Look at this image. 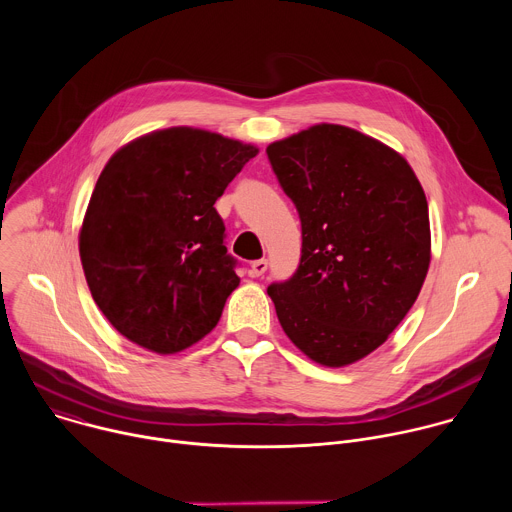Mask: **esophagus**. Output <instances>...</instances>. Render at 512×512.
<instances>
[{"label": "esophagus", "instance_id": "esophagus-1", "mask_svg": "<svg viewBox=\"0 0 512 512\" xmlns=\"http://www.w3.org/2000/svg\"><path fill=\"white\" fill-rule=\"evenodd\" d=\"M265 271H267V259H257L251 263V269H249L251 277H261Z\"/></svg>", "mask_w": 512, "mask_h": 512}]
</instances>
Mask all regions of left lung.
<instances>
[{
  "label": "left lung",
  "mask_w": 512,
  "mask_h": 512,
  "mask_svg": "<svg viewBox=\"0 0 512 512\" xmlns=\"http://www.w3.org/2000/svg\"><path fill=\"white\" fill-rule=\"evenodd\" d=\"M267 156L302 221L300 267L267 294L310 360L348 367L419 296L431 261L425 192L399 152L346 125H312L269 143Z\"/></svg>",
  "instance_id": "8db88e82"
}]
</instances>
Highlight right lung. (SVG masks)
<instances>
[{
	"instance_id": "right-lung-1",
	"label": "right lung",
	"mask_w": 512,
	"mask_h": 512,
	"mask_svg": "<svg viewBox=\"0 0 512 512\" xmlns=\"http://www.w3.org/2000/svg\"><path fill=\"white\" fill-rule=\"evenodd\" d=\"M259 154L198 127L135 137L105 164L79 231L91 296L133 344L176 354L200 342L239 287L214 202Z\"/></svg>"
}]
</instances>
